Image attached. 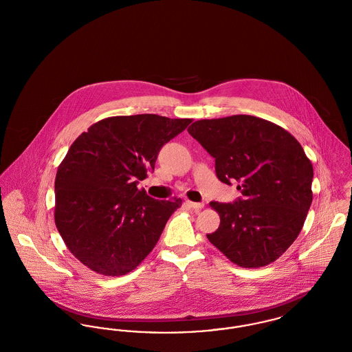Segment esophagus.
<instances>
[{"label":"esophagus","mask_w":352,"mask_h":352,"mask_svg":"<svg viewBox=\"0 0 352 352\" xmlns=\"http://www.w3.org/2000/svg\"><path fill=\"white\" fill-rule=\"evenodd\" d=\"M186 204H187L190 208H192V210H201V207H203V203H198V201H186Z\"/></svg>","instance_id":"34e87169"}]
</instances>
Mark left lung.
<instances>
[{
    "label": "left lung",
    "mask_w": 352,
    "mask_h": 352,
    "mask_svg": "<svg viewBox=\"0 0 352 352\" xmlns=\"http://www.w3.org/2000/svg\"><path fill=\"white\" fill-rule=\"evenodd\" d=\"M187 132L215 158L219 181H236L241 192L232 203H210L220 217L210 243L243 268L277 260L301 232L313 201V165L301 144L250 115L199 120Z\"/></svg>",
    "instance_id": "8db88e82"
}]
</instances>
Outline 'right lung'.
Here are the masks:
<instances>
[{"mask_svg":"<svg viewBox=\"0 0 352 352\" xmlns=\"http://www.w3.org/2000/svg\"><path fill=\"white\" fill-rule=\"evenodd\" d=\"M190 118L158 115L101 120L71 145L55 178V224L87 268L122 276L153 251L181 199L158 201L138 190L158 153Z\"/></svg>","mask_w":352,"mask_h":352,"instance_id":"add662e5","label":"right lung"}]
</instances>
